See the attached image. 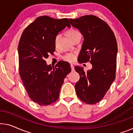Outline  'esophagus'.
Returning <instances> with one entry per match:
<instances>
[{
    "label": "esophagus",
    "instance_id": "obj_1",
    "mask_svg": "<svg viewBox=\"0 0 133 133\" xmlns=\"http://www.w3.org/2000/svg\"><path fill=\"white\" fill-rule=\"evenodd\" d=\"M71 69H72V71H74V66L73 65H72V64L71 65Z\"/></svg>",
    "mask_w": 133,
    "mask_h": 133
}]
</instances>
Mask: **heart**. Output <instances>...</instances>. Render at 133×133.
<instances>
[{
	"mask_svg": "<svg viewBox=\"0 0 133 133\" xmlns=\"http://www.w3.org/2000/svg\"><path fill=\"white\" fill-rule=\"evenodd\" d=\"M77 32H78L76 31V30H69V31L68 32L69 37L71 38V37L74 35V34H77ZM58 37H59V35H58L56 37V38H55V43H56V41H57V40H58ZM76 55H77V54L75 52L68 53V54H65L64 56H63L62 58L65 61H67V62L72 63V62H74L75 59H76Z\"/></svg>",
	"mask_w": 133,
	"mask_h": 133,
	"instance_id": "b5f03b06",
	"label": "heart"
}]
</instances>
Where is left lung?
<instances>
[{"mask_svg": "<svg viewBox=\"0 0 133 133\" xmlns=\"http://www.w3.org/2000/svg\"><path fill=\"white\" fill-rule=\"evenodd\" d=\"M71 25L78 28L84 41L78 61L90 62L92 68L85 72L79 66V81L75 85L77 96L87 104H96L105 96L115 78L118 47L115 36L107 22L96 16H83L69 19Z\"/></svg>", "mask_w": 133, "mask_h": 133, "instance_id": "8db88e82", "label": "left lung"}]
</instances>
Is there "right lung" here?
I'll return each mask as SVG.
<instances>
[{
    "label": "right lung",
    "instance_id": "add662e5",
    "mask_svg": "<svg viewBox=\"0 0 133 133\" xmlns=\"http://www.w3.org/2000/svg\"><path fill=\"white\" fill-rule=\"evenodd\" d=\"M66 26L71 27L67 18L41 16L26 26L19 40V75L29 97L41 106L58 99L64 78L71 71L65 61H59L54 67L45 61L50 54H54L55 38Z\"/></svg>",
    "mask_w": 133,
    "mask_h": 133
}]
</instances>
